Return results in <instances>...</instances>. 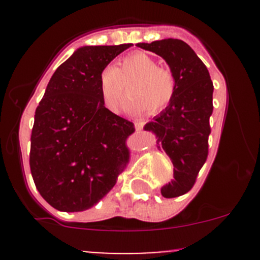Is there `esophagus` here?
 <instances>
[{
	"mask_svg": "<svg viewBox=\"0 0 260 260\" xmlns=\"http://www.w3.org/2000/svg\"><path fill=\"white\" fill-rule=\"evenodd\" d=\"M143 125H145V123L140 122V120H137V122H135V127H136V129H137V131L142 129Z\"/></svg>",
	"mask_w": 260,
	"mask_h": 260,
	"instance_id": "obj_1",
	"label": "esophagus"
}]
</instances>
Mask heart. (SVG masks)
<instances>
[{"label": "heart", "instance_id": "heart-1", "mask_svg": "<svg viewBox=\"0 0 260 260\" xmlns=\"http://www.w3.org/2000/svg\"><path fill=\"white\" fill-rule=\"evenodd\" d=\"M99 91L108 111L117 113L122 106L125 85V109L131 113L157 114L166 109L177 91V78L171 69L157 67L145 52H133L119 61L118 68L106 65L99 73Z\"/></svg>", "mask_w": 260, "mask_h": 260}]
</instances>
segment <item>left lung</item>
Wrapping results in <instances>:
<instances>
[{
    "label": "left lung",
    "mask_w": 260,
    "mask_h": 260,
    "mask_svg": "<svg viewBox=\"0 0 260 260\" xmlns=\"http://www.w3.org/2000/svg\"><path fill=\"white\" fill-rule=\"evenodd\" d=\"M137 46L164 57L177 78L174 101L145 125L174 164V180L161 188L162 196L177 198L192 188L208 158L214 85L208 68L185 41L164 39Z\"/></svg>",
    "instance_id": "left-lung-1"
}]
</instances>
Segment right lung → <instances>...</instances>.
<instances>
[{
	"instance_id": "obj_1",
	"label": "right lung",
	"mask_w": 260,
	"mask_h": 260,
	"mask_svg": "<svg viewBox=\"0 0 260 260\" xmlns=\"http://www.w3.org/2000/svg\"><path fill=\"white\" fill-rule=\"evenodd\" d=\"M132 44L83 46L52 74L35 112L30 169L40 195L56 210L90 209L129 162L135 124L104 107L99 73Z\"/></svg>"
}]
</instances>
